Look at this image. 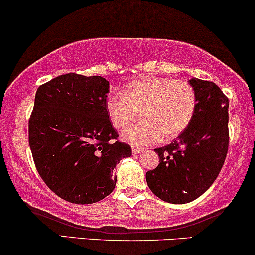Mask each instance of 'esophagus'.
I'll list each match as a JSON object with an SVG mask.
<instances>
[{
    "mask_svg": "<svg viewBox=\"0 0 255 255\" xmlns=\"http://www.w3.org/2000/svg\"><path fill=\"white\" fill-rule=\"evenodd\" d=\"M143 151H144L143 147H137V146L132 147V153H133V155H139V153H142Z\"/></svg>",
    "mask_w": 255,
    "mask_h": 255,
    "instance_id": "esophagus-1",
    "label": "esophagus"
}]
</instances>
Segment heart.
<instances>
[{"label": "heart", "instance_id": "b5f03b06", "mask_svg": "<svg viewBox=\"0 0 255 255\" xmlns=\"http://www.w3.org/2000/svg\"><path fill=\"white\" fill-rule=\"evenodd\" d=\"M106 111L117 128H125L140 115L143 119L123 131L122 138L132 145L170 140L183 132L193 119L196 96L185 80L142 75L130 81L124 91L106 98Z\"/></svg>", "mask_w": 255, "mask_h": 255}]
</instances>
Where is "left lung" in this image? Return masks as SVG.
Wrapping results in <instances>:
<instances>
[{"instance_id": "8db88e82", "label": "left lung", "mask_w": 255, "mask_h": 255, "mask_svg": "<svg viewBox=\"0 0 255 255\" xmlns=\"http://www.w3.org/2000/svg\"><path fill=\"white\" fill-rule=\"evenodd\" d=\"M196 108L188 128L169 145L155 149L159 164L146 172L157 197L183 204L200 197L214 183L228 150V98L218 85L193 78Z\"/></svg>"}]
</instances>
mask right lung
<instances>
[{
  "instance_id": "right-lung-1",
  "label": "right lung",
  "mask_w": 255,
  "mask_h": 255,
  "mask_svg": "<svg viewBox=\"0 0 255 255\" xmlns=\"http://www.w3.org/2000/svg\"><path fill=\"white\" fill-rule=\"evenodd\" d=\"M109 81L68 73L37 89L29 119V146L43 182L77 204L98 202L115 189L113 169L132 155L118 142L106 111Z\"/></svg>"
}]
</instances>
